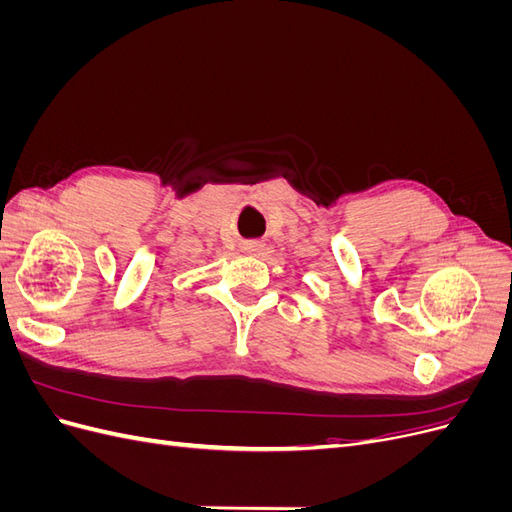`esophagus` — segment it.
Instances as JSON below:
<instances>
[{"label": "esophagus", "mask_w": 512, "mask_h": 512, "mask_svg": "<svg viewBox=\"0 0 512 512\" xmlns=\"http://www.w3.org/2000/svg\"><path fill=\"white\" fill-rule=\"evenodd\" d=\"M260 247H262V245L254 243V245H250V247H247V250H250V252H254V254H256V252H260Z\"/></svg>", "instance_id": "esophagus-1"}]
</instances>
